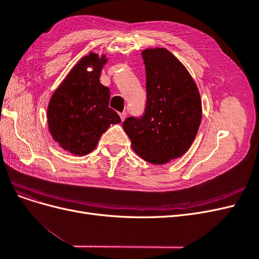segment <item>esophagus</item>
<instances>
[{
	"label": "esophagus",
	"mask_w": 259,
	"mask_h": 259,
	"mask_svg": "<svg viewBox=\"0 0 259 259\" xmlns=\"http://www.w3.org/2000/svg\"><path fill=\"white\" fill-rule=\"evenodd\" d=\"M120 117H121V120H122V121H124V120H125V117H126V112H125V111L121 112V113H120Z\"/></svg>",
	"instance_id": "esophagus-1"
}]
</instances>
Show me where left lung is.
Listing matches in <instances>:
<instances>
[{
	"label": "left lung",
	"mask_w": 259,
	"mask_h": 259,
	"mask_svg": "<svg viewBox=\"0 0 259 259\" xmlns=\"http://www.w3.org/2000/svg\"><path fill=\"white\" fill-rule=\"evenodd\" d=\"M146 67L145 114L127 117L123 128L140 158L162 165L185 154L198 134L202 101L186 67L163 48L142 52Z\"/></svg>",
	"instance_id": "1"
}]
</instances>
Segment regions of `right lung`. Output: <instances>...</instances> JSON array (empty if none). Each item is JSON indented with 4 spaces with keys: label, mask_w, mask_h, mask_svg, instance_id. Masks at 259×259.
I'll list each match as a JSON object with an SVG mask.
<instances>
[{
    "label": "right lung",
    "mask_w": 259,
    "mask_h": 259,
    "mask_svg": "<svg viewBox=\"0 0 259 259\" xmlns=\"http://www.w3.org/2000/svg\"><path fill=\"white\" fill-rule=\"evenodd\" d=\"M107 61L106 55L99 57L93 52L82 57L50 99L49 131L59 147L73 155L92 152L109 126L121 122L109 107L110 90L99 81Z\"/></svg>",
    "instance_id": "obj_1"
}]
</instances>
